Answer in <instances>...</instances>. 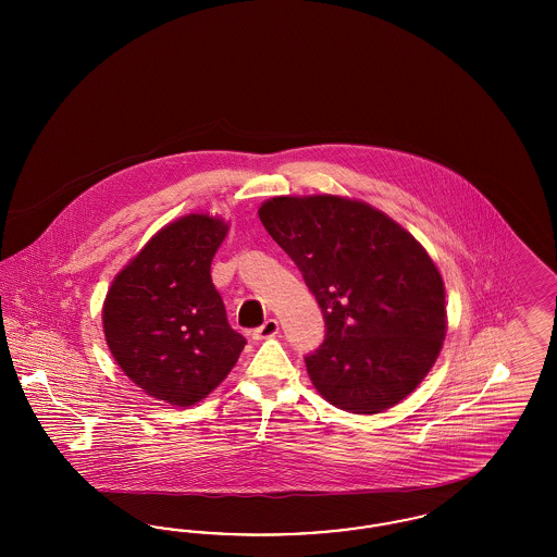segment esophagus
I'll return each mask as SVG.
<instances>
[{
	"mask_svg": "<svg viewBox=\"0 0 557 557\" xmlns=\"http://www.w3.org/2000/svg\"><path fill=\"white\" fill-rule=\"evenodd\" d=\"M277 332H280V323H277V319H267L263 325H259L257 330H252V338H255V341H265V338L275 336Z\"/></svg>",
	"mask_w": 557,
	"mask_h": 557,
	"instance_id": "esophagus-1",
	"label": "esophagus"
}]
</instances>
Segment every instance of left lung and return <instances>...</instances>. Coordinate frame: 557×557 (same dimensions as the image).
<instances>
[{"instance_id": "left-lung-1", "label": "left lung", "mask_w": 557, "mask_h": 557, "mask_svg": "<svg viewBox=\"0 0 557 557\" xmlns=\"http://www.w3.org/2000/svg\"><path fill=\"white\" fill-rule=\"evenodd\" d=\"M259 216L325 321L305 357L319 395L350 413L397 405L445 341V286L428 252L384 212L338 196L271 198Z\"/></svg>"}]
</instances>
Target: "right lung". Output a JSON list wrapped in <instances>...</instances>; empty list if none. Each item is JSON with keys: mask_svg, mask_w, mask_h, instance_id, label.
I'll return each mask as SVG.
<instances>
[{"mask_svg": "<svg viewBox=\"0 0 557 557\" xmlns=\"http://www.w3.org/2000/svg\"><path fill=\"white\" fill-rule=\"evenodd\" d=\"M225 234L223 221L187 214L160 230L108 290V348L150 397L177 407L198 403L246 345L212 284V257Z\"/></svg>", "mask_w": 557, "mask_h": 557, "instance_id": "add662e5", "label": "right lung"}]
</instances>
